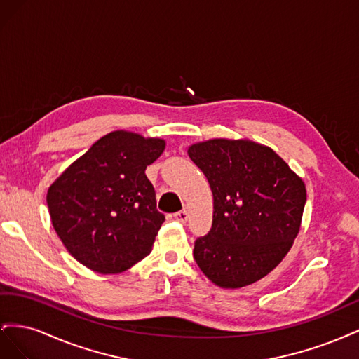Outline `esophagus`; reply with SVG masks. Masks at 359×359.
<instances>
[{
  "instance_id": "obj_1",
  "label": "esophagus",
  "mask_w": 359,
  "mask_h": 359,
  "mask_svg": "<svg viewBox=\"0 0 359 359\" xmlns=\"http://www.w3.org/2000/svg\"><path fill=\"white\" fill-rule=\"evenodd\" d=\"M173 219L178 220L180 223H186V222H187V219H189V214H187V211H186V210H181V211H178V212L173 214Z\"/></svg>"
}]
</instances>
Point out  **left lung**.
<instances>
[{"label":"left lung","instance_id":"obj_1","mask_svg":"<svg viewBox=\"0 0 359 359\" xmlns=\"http://www.w3.org/2000/svg\"><path fill=\"white\" fill-rule=\"evenodd\" d=\"M214 199L210 232L193 256L214 285L236 289L265 277L295 240L306 186L273 149L252 140L211 139L189 148Z\"/></svg>","mask_w":359,"mask_h":359}]
</instances>
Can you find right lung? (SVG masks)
<instances>
[{"mask_svg":"<svg viewBox=\"0 0 359 359\" xmlns=\"http://www.w3.org/2000/svg\"><path fill=\"white\" fill-rule=\"evenodd\" d=\"M165 140L112 132L70 165L48 190V208L69 253L100 274L132 268L153 248L165 215L145 169Z\"/></svg>","mask_w":359,"mask_h":359,"instance_id":"right-lung-1","label":"right lung"}]
</instances>
